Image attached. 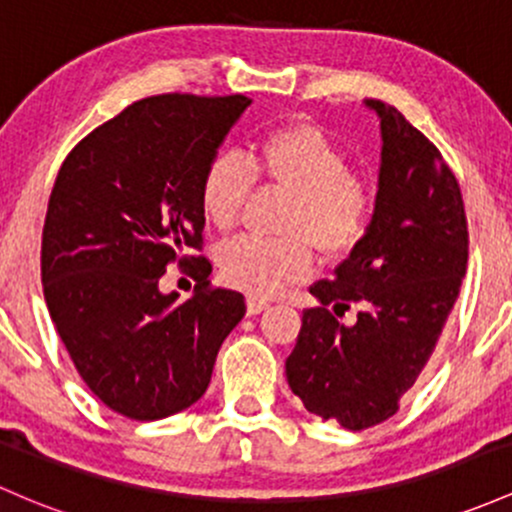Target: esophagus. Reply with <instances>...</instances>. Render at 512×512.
I'll return each mask as SVG.
<instances>
[{"label":"esophagus","instance_id":"1","mask_svg":"<svg viewBox=\"0 0 512 512\" xmlns=\"http://www.w3.org/2000/svg\"><path fill=\"white\" fill-rule=\"evenodd\" d=\"M269 303L265 299H257V296H247V316H257L262 313Z\"/></svg>","mask_w":512,"mask_h":512}]
</instances>
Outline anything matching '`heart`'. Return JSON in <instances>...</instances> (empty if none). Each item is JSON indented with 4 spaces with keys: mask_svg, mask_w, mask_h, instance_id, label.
<instances>
[{
    "mask_svg": "<svg viewBox=\"0 0 512 512\" xmlns=\"http://www.w3.org/2000/svg\"><path fill=\"white\" fill-rule=\"evenodd\" d=\"M255 177L294 194L284 218L286 238L230 240L218 252L223 279L255 296H272L301 282L313 269V252L340 257L367 233L372 196L350 174L338 145L313 123H291L269 131L245 157L221 153L209 162L199 187L206 223L230 230L238 223Z\"/></svg>",
    "mask_w": 512,
    "mask_h": 512,
    "instance_id": "b5f03b06",
    "label": "heart"
}]
</instances>
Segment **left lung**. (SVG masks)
<instances>
[{
    "label": "left lung",
    "instance_id": "8db88e82",
    "mask_svg": "<svg viewBox=\"0 0 512 512\" xmlns=\"http://www.w3.org/2000/svg\"><path fill=\"white\" fill-rule=\"evenodd\" d=\"M381 162L367 233L330 282L311 286L286 381L308 413L364 430L398 411L435 350L469 260L457 177L406 116L376 99ZM359 302L352 326L334 317ZM333 305L336 315L327 308Z\"/></svg>",
    "mask_w": 512,
    "mask_h": 512
}]
</instances>
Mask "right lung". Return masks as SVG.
<instances>
[{"label": "right lung", "instance_id": "add662e5", "mask_svg": "<svg viewBox=\"0 0 512 512\" xmlns=\"http://www.w3.org/2000/svg\"><path fill=\"white\" fill-rule=\"evenodd\" d=\"M252 99L160 94L94 128L65 157L50 192L41 282L50 318L99 401L160 420L204 396L243 294L209 289L179 301L160 291L167 265L201 245L199 187Z\"/></svg>", "mask_w": 512, "mask_h": 512}]
</instances>
